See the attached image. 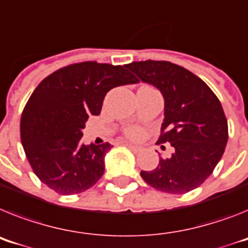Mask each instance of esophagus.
I'll list each match as a JSON object with an SVG mask.
<instances>
[{
    "mask_svg": "<svg viewBox=\"0 0 248 248\" xmlns=\"http://www.w3.org/2000/svg\"><path fill=\"white\" fill-rule=\"evenodd\" d=\"M125 145L129 148V149L132 150V152H134V153H139V152H140V150H141L140 147H137V145L130 144V143H125Z\"/></svg>",
    "mask_w": 248,
    "mask_h": 248,
    "instance_id": "34e87169",
    "label": "esophagus"
}]
</instances>
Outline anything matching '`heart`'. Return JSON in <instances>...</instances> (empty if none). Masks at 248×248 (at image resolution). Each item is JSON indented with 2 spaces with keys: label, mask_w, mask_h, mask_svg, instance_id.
<instances>
[{
  "label": "heart",
  "mask_w": 248,
  "mask_h": 248,
  "mask_svg": "<svg viewBox=\"0 0 248 248\" xmlns=\"http://www.w3.org/2000/svg\"><path fill=\"white\" fill-rule=\"evenodd\" d=\"M126 135L132 139H140L141 135H143V130L139 126H130L126 130Z\"/></svg>",
  "instance_id": "b5f03b06"
}]
</instances>
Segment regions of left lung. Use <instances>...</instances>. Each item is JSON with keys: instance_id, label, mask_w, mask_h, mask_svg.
I'll return each mask as SVG.
<instances>
[{"instance_id": "1", "label": "left lung", "mask_w": 248, "mask_h": 248, "mask_svg": "<svg viewBox=\"0 0 248 248\" xmlns=\"http://www.w3.org/2000/svg\"><path fill=\"white\" fill-rule=\"evenodd\" d=\"M126 69L155 86L164 98V120L158 143L174 148L141 178L166 193L183 194L200 187L218 164L228 139V125L218 98L206 82L169 61H134Z\"/></svg>"}]
</instances>
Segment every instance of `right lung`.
Wrapping results in <instances>:
<instances>
[{
  "instance_id": "1",
  "label": "right lung",
  "mask_w": 248,
  "mask_h": 248,
  "mask_svg": "<svg viewBox=\"0 0 248 248\" xmlns=\"http://www.w3.org/2000/svg\"><path fill=\"white\" fill-rule=\"evenodd\" d=\"M124 66L96 61L56 70L33 90L21 116V141L37 178L59 194L81 193L101 178L111 144L81 143L90 115L109 90L137 84Z\"/></svg>"
}]
</instances>
